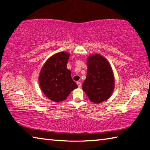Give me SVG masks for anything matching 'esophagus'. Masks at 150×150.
<instances>
[{
	"label": "esophagus",
	"mask_w": 150,
	"mask_h": 150,
	"mask_svg": "<svg viewBox=\"0 0 150 150\" xmlns=\"http://www.w3.org/2000/svg\"><path fill=\"white\" fill-rule=\"evenodd\" d=\"M77 86L79 87H81V82H79V81H77Z\"/></svg>",
	"instance_id": "obj_1"
}]
</instances>
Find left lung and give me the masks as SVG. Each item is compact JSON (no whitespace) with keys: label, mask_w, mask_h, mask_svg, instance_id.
<instances>
[{"label":"left lung","mask_w":150,"mask_h":150,"mask_svg":"<svg viewBox=\"0 0 150 150\" xmlns=\"http://www.w3.org/2000/svg\"><path fill=\"white\" fill-rule=\"evenodd\" d=\"M87 73L82 88L89 100L98 104L111 96L115 88L112 69L105 57L98 54L88 56Z\"/></svg>","instance_id":"1"}]
</instances>
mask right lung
Returning a JSON list of instances; mask_svg holds the SVG:
<instances>
[{
    "instance_id": "1",
    "label": "right lung",
    "mask_w": 150,
    "mask_h": 150,
    "mask_svg": "<svg viewBox=\"0 0 150 150\" xmlns=\"http://www.w3.org/2000/svg\"><path fill=\"white\" fill-rule=\"evenodd\" d=\"M69 56L65 52L55 54L48 58L40 72L38 80L43 93L55 103L65 100L78 87L72 79L71 71L67 68Z\"/></svg>"
}]
</instances>
